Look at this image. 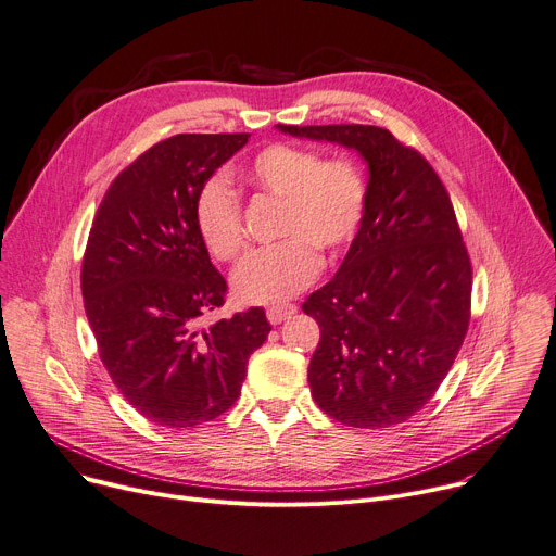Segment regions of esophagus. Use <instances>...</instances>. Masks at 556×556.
I'll return each instance as SVG.
<instances>
[{
  "label": "esophagus",
  "instance_id": "esophagus-1",
  "mask_svg": "<svg viewBox=\"0 0 556 556\" xmlns=\"http://www.w3.org/2000/svg\"><path fill=\"white\" fill-rule=\"evenodd\" d=\"M294 313H298V306H292V304H277L266 311L270 324H281V321L290 319Z\"/></svg>",
  "mask_w": 556,
  "mask_h": 556
}]
</instances>
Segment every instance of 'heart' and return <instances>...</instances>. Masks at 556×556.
Listing matches in <instances>:
<instances>
[{"label": "heart", "instance_id": "obj_1", "mask_svg": "<svg viewBox=\"0 0 556 556\" xmlns=\"http://www.w3.org/2000/svg\"><path fill=\"white\" fill-rule=\"evenodd\" d=\"M252 188L281 199L279 237L273 248L252 252L232 275L243 304H273L304 290L319 273V254L338 256L355 239L366 210V180L346 159L286 142L266 144L243 167ZM194 220L207 252L237 262L245 248L241 201L224 176H210L197 192Z\"/></svg>", "mask_w": 556, "mask_h": 556}]
</instances>
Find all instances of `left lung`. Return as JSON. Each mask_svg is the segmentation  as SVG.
Returning a JSON list of instances; mask_svg holds the SVG:
<instances>
[{"label":"left lung","mask_w":556,"mask_h":556,"mask_svg":"<svg viewBox=\"0 0 556 556\" xmlns=\"http://www.w3.org/2000/svg\"><path fill=\"white\" fill-rule=\"evenodd\" d=\"M340 142L368 165L366 210L344 262L304 302L319 324L308 384L346 427L409 420L445 380L471 315V262L452 199L414 147L374 125H277Z\"/></svg>","instance_id":"left-lung-1"}]
</instances>
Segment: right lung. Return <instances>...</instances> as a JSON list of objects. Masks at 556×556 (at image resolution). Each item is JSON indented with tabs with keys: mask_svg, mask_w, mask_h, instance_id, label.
Instances as JSON below:
<instances>
[{
	"mask_svg": "<svg viewBox=\"0 0 556 556\" xmlns=\"http://www.w3.org/2000/svg\"><path fill=\"white\" fill-rule=\"evenodd\" d=\"M250 134H178L109 185L93 216L83 298L98 355L123 397L150 422L188 429L226 414L245 364L270 332L264 308L201 328L228 283L212 266L194 199Z\"/></svg>",
	"mask_w": 556,
	"mask_h": 556,
	"instance_id": "obj_1",
	"label": "right lung"
}]
</instances>
